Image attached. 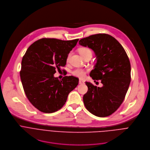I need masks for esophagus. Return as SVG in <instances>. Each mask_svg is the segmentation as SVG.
<instances>
[{
  "instance_id": "esophagus-1",
  "label": "esophagus",
  "mask_w": 150,
  "mask_h": 150,
  "mask_svg": "<svg viewBox=\"0 0 150 150\" xmlns=\"http://www.w3.org/2000/svg\"><path fill=\"white\" fill-rule=\"evenodd\" d=\"M79 84H83L84 83V81H83L82 80H79Z\"/></svg>"
}]
</instances>
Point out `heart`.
<instances>
[{"instance_id": "1", "label": "heart", "mask_w": 150, "mask_h": 150, "mask_svg": "<svg viewBox=\"0 0 150 150\" xmlns=\"http://www.w3.org/2000/svg\"><path fill=\"white\" fill-rule=\"evenodd\" d=\"M79 53L81 54V55L82 56V57L86 56H88V55H90L92 56V55H93V52H92L91 50L88 47H82V48L79 49ZM71 55V53H69L67 57V60H69ZM72 74L74 76L78 77L79 78L82 79L85 76V74H86V72H85L84 70H82L81 69H76L74 70L72 72Z\"/></svg>"}]
</instances>
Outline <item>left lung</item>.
Here are the masks:
<instances>
[{"mask_svg": "<svg viewBox=\"0 0 150 150\" xmlns=\"http://www.w3.org/2000/svg\"><path fill=\"white\" fill-rule=\"evenodd\" d=\"M79 44L91 49L97 63L90 74L101 80L103 87L85 82L88 91L83 97L86 109L98 117L111 115L123 101L131 82V63L119 42L107 34H97L81 39Z\"/></svg>", "mask_w": 150, "mask_h": 150, "instance_id": "1", "label": "left lung"}]
</instances>
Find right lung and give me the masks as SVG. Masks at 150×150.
I'll list each match as a JSON object with an SVG mask.
<instances>
[{
  "label": "right lung",
  "mask_w": 150,
  "mask_h": 150,
  "mask_svg": "<svg viewBox=\"0 0 150 150\" xmlns=\"http://www.w3.org/2000/svg\"><path fill=\"white\" fill-rule=\"evenodd\" d=\"M78 40L41 38L23 56L20 71L23 88L28 100L40 112L52 113L60 109L78 85L79 79L75 76L59 80L54 74L66 65L68 55Z\"/></svg>",
  "instance_id": "obj_1"
}]
</instances>
